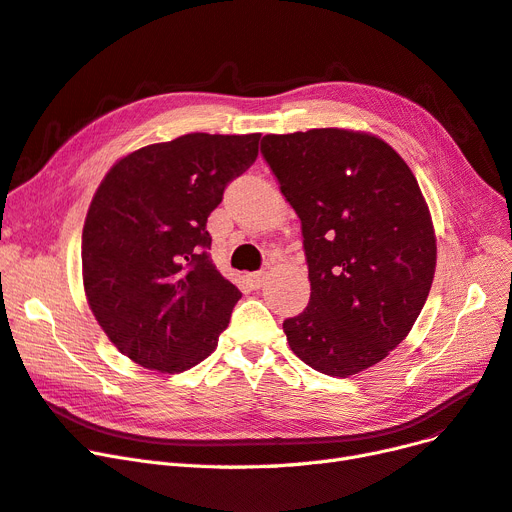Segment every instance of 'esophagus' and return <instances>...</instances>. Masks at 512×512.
<instances>
[{
  "label": "esophagus",
  "instance_id": "esophagus-1",
  "mask_svg": "<svg viewBox=\"0 0 512 512\" xmlns=\"http://www.w3.org/2000/svg\"><path fill=\"white\" fill-rule=\"evenodd\" d=\"M246 282H249L251 289H261L263 282H266V272H251V274H246Z\"/></svg>",
  "mask_w": 512,
  "mask_h": 512
}]
</instances>
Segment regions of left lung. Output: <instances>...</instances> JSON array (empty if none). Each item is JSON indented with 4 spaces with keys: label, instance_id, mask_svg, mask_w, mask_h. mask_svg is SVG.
Segmentation results:
<instances>
[{
    "label": "left lung",
    "instance_id": "8db88e82",
    "mask_svg": "<svg viewBox=\"0 0 512 512\" xmlns=\"http://www.w3.org/2000/svg\"><path fill=\"white\" fill-rule=\"evenodd\" d=\"M261 154L301 219L310 304L282 329L312 369L356 375L418 320L437 236L418 179L380 137L346 128L266 135Z\"/></svg>",
    "mask_w": 512,
    "mask_h": 512
}]
</instances>
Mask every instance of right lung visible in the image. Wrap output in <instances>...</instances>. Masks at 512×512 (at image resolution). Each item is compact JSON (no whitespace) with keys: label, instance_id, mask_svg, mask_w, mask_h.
Here are the masks:
<instances>
[{"label":"right lung","instance_id":"obj_1","mask_svg":"<svg viewBox=\"0 0 512 512\" xmlns=\"http://www.w3.org/2000/svg\"><path fill=\"white\" fill-rule=\"evenodd\" d=\"M253 135L192 132L124 156L94 192L82 276L97 323L130 361L192 369L217 348L240 291L213 266L206 219L259 154Z\"/></svg>","mask_w":512,"mask_h":512}]
</instances>
